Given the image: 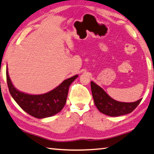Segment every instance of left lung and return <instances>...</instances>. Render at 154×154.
Segmentation results:
<instances>
[{"label": "left lung", "mask_w": 154, "mask_h": 154, "mask_svg": "<svg viewBox=\"0 0 154 154\" xmlns=\"http://www.w3.org/2000/svg\"><path fill=\"white\" fill-rule=\"evenodd\" d=\"M92 95L95 106L98 110L105 115L117 117L132 112L141 101V99L132 103L120 102L109 97L101 87L94 82H91Z\"/></svg>", "instance_id": "1"}]
</instances>
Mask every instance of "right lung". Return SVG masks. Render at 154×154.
<instances>
[{
    "instance_id": "right-lung-1",
    "label": "right lung",
    "mask_w": 154,
    "mask_h": 154,
    "mask_svg": "<svg viewBox=\"0 0 154 154\" xmlns=\"http://www.w3.org/2000/svg\"><path fill=\"white\" fill-rule=\"evenodd\" d=\"M78 75L63 81L56 88L41 95H29L19 91L13 86L7 68V81L11 95L17 104L29 115L42 119L61 111L65 105L69 87Z\"/></svg>"
}]
</instances>
